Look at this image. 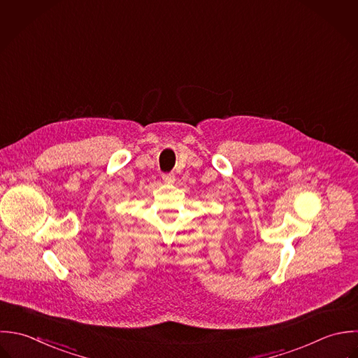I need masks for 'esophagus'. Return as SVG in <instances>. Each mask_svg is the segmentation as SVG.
<instances>
[{
	"label": "esophagus",
	"instance_id": "1",
	"mask_svg": "<svg viewBox=\"0 0 358 358\" xmlns=\"http://www.w3.org/2000/svg\"><path fill=\"white\" fill-rule=\"evenodd\" d=\"M162 180L165 183H173L175 182V175L173 173H164L162 175Z\"/></svg>",
	"mask_w": 358,
	"mask_h": 358
}]
</instances>
